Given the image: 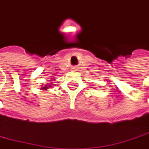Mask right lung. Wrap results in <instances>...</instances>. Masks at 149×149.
Here are the masks:
<instances>
[{
    "label": "right lung",
    "instance_id": "right-lung-1",
    "mask_svg": "<svg viewBox=\"0 0 149 149\" xmlns=\"http://www.w3.org/2000/svg\"><path fill=\"white\" fill-rule=\"evenodd\" d=\"M48 87H49V86H44L42 89H44V90H47V89H48Z\"/></svg>",
    "mask_w": 149,
    "mask_h": 149
}]
</instances>
